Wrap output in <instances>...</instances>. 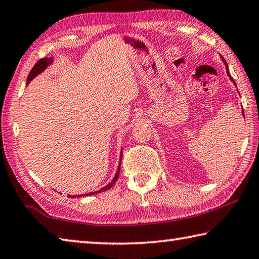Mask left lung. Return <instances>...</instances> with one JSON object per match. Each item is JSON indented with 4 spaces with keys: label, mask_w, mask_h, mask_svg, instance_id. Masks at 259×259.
<instances>
[{
    "label": "left lung",
    "mask_w": 259,
    "mask_h": 259,
    "mask_svg": "<svg viewBox=\"0 0 259 259\" xmlns=\"http://www.w3.org/2000/svg\"><path fill=\"white\" fill-rule=\"evenodd\" d=\"M222 60H223V62H224V64H225V67H227V73H228V76H229V78L230 79H231V81H233V83L234 84H236V82H234V80H233V78L231 77V76H230V72H229V69H228V63L227 62H225V60L222 58ZM242 115L244 116V113H243V110H242Z\"/></svg>",
    "instance_id": "1"
}]
</instances>
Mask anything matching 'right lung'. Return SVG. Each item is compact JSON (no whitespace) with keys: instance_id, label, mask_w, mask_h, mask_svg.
<instances>
[{"instance_id":"right-lung-1","label":"right lung","mask_w":259,"mask_h":259,"mask_svg":"<svg viewBox=\"0 0 259 259\" xmlns=\"http://www.w3.org/2000/svg\"><path fill=\"white\" fill-rule=\"evenodd\" d=\"M52 62H53V59L52 58H44V59H40L38 62H37L34 67H32V69H31V71L29 72V74H28V78H27V84L29 83L32 79H34L37 74H39L40 72H43L44 70L48 68V65H50ZM121 159H122V150H121V154H120V163H119V166H117V170H116V173H115V176H114V178H113V180H112L109 185L107 186H105V187H103L101 190H98V191H94V192H89V194H83V195H79V196H77V197H81V196H91V195H95V194H98V192H103V191H105V190H109L110 188H112L114 186V183L116 182V180H117V178H119V173H120V165H121ZM69 197H71V198H74V197L76 196H69Z\"/></svg>"}]
</instances>
